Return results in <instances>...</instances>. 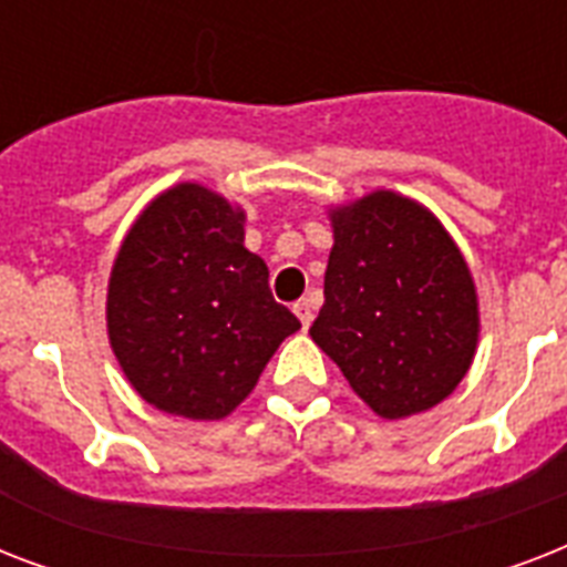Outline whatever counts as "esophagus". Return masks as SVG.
<instances>
[{"mask_svg":"<svg viewBox=\"0 0 567 567\" xmlns=\"http://www.w3.org/2000/svg\"><path fill=\"white\" fill-rule=\"evenodd\" d=\"M293 315L300 318L302 329H309V327H311V318H315V311H311V302H309V300L293 302Z\"/></svg>","mask_w":567,"mask_h":567,"instance_id":"obj_1","label":"esophagus"}]
</instances>
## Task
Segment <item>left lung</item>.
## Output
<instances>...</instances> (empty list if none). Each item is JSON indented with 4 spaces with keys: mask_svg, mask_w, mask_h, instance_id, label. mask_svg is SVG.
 <instances>
[{
    "mask_svg": "<svg viewBox=\"0 0 567 567\" xmlns=\"http://www.w3.org/2000/svg\"><path fill=\"white\" fill-rule=\"evenodd\" d=\"M336 244L311 341L379 417L439 405L476 353L480 302L439 217L394 190L332 208Z\"/></svg>",
    "mask_w": 567,
    "mask_h": 567,
    "instance_id": "obj_1",
    "label": "left lung"
}]
</instances>
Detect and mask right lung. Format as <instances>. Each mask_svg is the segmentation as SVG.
<instances>
[{
  "instance_id": "1",
  "label": "right lung",
  "mask_w": 567,
  "mask_h": 567,
  "mask_svg": "<svg viewBox=\"0 0 567 567\" xmlns=\"http://www.w3.org/2000/svg\"><path fill=\"white\" fill-rule=\"evenodd\" d=\"M244 247V212L182 182L146 205L109 279V341L137 394L167 414L220 421L247 400L300 320Z\"/></svg>"
}]
</instances>
